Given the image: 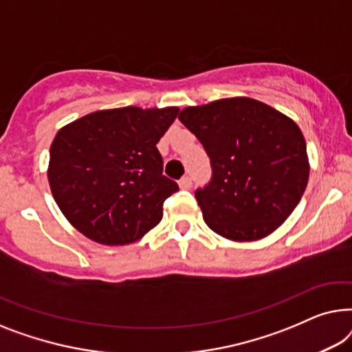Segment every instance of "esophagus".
Here are the masks:
<instances>
[{
	"mask_svg": "<svg viewBox=\"0 0 352 352\" xmlns=\"http://www.w3.org/2000/svg\"><path fill=\"white\" fill-rule=\"evenodd\" d=\"M178 186H180L182 190H190V188H191V178L188 175L182 177L180 182H178Z\"/></svg>",
	"mask_w": 352,
	"mask_h": 352,
	"instance_id": "34e87169",
	"label": "esophagus"
}]
</instances>
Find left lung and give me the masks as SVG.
Masks as SVG:
<instances>
[{
    "mask_svg": "<svg viewBox=\"0 0 352 352\" xmlns=\"http://www.w3.org/2000/svg\"><path fill=\"white\" fill-rule=\"evenodd\" d=\"M178 120L202 143L212 178L195 196L207 226L231 241H256L277 230L308 185L300 127L249 97L188 107Z\"/></svg>",
    "mask_w": 352,
    "mask_h": 352,
    "instance_id": "obj_1",
    "label": "left lung"
}]
</instances>
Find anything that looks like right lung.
I'll return each instance as SVG.
<instances>
[{
  "label": "right lung",
  "mask_w": 352,
  "mask_h": 352,
  "mask_svg": "<svg viewBox=\"0 0 352 352\" xmlns=\"http://www.w3.org/2000/svg\"><path fill=\"white\" fill-rule=\"evenodd\" d=\"M177 107L115 108L91 113L57 132L47 178L58 209L79 232L124 245L155 228L178 185L162 175L156 143Z\"/></svg>",
  "instance_id": "1"
}]
</instances>
